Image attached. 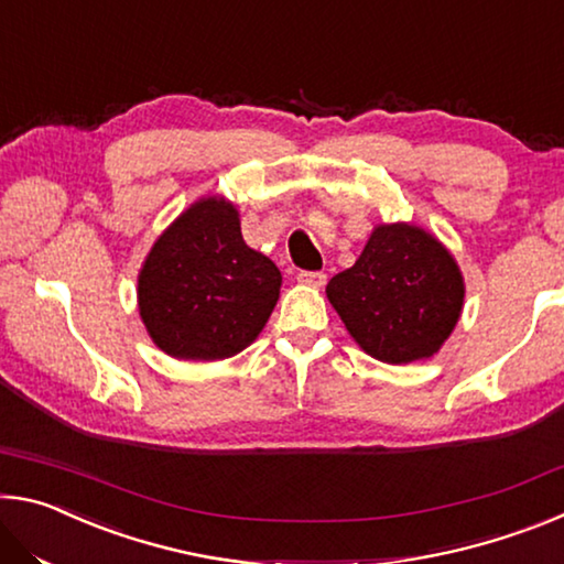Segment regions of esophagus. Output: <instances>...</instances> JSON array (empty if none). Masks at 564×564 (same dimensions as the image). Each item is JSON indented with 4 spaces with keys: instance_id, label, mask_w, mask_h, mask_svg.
<instances>
[{
    "instance_id": "esophagus-1",
    "label": "esophagus",
    "mask_w": 564,
    "mask_h": 564,
    "mask_svg": "<svg viewBox=\"0 0 564 564\" xmlns=\"http://www.w3.org/2000/svg\"><path fill=\"white\" fill-rule=\"evenodd\" d=\"M299 281L305 285H316V289H321V285H326L328 275L323 271H299Z\"/></svg>"
}]
</instances>
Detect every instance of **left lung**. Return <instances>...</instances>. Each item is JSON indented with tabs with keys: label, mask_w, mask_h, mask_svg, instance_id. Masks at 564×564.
<instances>
[{
	"label": "left lung",
	"mask_w": 564,
	"mask_h": 564,
	"mask_svg": "<svg viewBox=\"0 0 564 564\" xmlns=\"http://www.w3.org/2000/svg\"><path fill=\"white\" fill-rule=\"evenodd\" d=\"M328 301L358 346L393 362L431 358L463 311V275L443 243L408 224L378 226Z\"/></svg>",
	"instance_id": "1"
}]
</instances>
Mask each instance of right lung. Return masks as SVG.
Listing matches in <instances>:
<instances>
[{"mask_svg":"<svg viewBox=\"0 0 564 564\" xmlns=\"http://www.w3.org/2000/svg\"><path fill=\"white\" fill-rule=\"evenodd\" d=\"M281 291V271L243 243L231 204L204 198L151 248L139 275V311L174 358L218 360L251 346Z\"/></svg>","mask_w":564,"mask_h":564,"instance_id":"obj_1","label":"right lung"}]
</instances>
